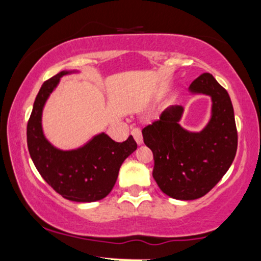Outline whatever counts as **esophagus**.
I'll return each mask as SVG.
<instances>
[{
	"label": "esophagus",
	"instance_id": "esophagus-1",
	"mask_svg": "<svg viewBox=\"0 0 261 261\" xmlns=\"http://www.w3.org/2000/svg\"><path fill=\"white\" fill-rule=\"evenodd\" d=\"M131 134H133L134 139H135V141H136L137 145H142L143 139H142V133H141L140 128H133Z\"/></svg>",
	"mask_w": 261,
	"mask_h": 261
}]
</instances>
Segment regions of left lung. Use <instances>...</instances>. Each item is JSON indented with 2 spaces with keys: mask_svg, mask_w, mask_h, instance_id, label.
Instances as JSON below:
<instances>
[{
  "mask_svg": "<svg viewBox=\"0 0 261 261\" xmlns=\"http://www.w3.org/2000/svg\"><path fill=\"white\" fill-rule=\"evenodd\" d=\"M189 93L211 98V116L202 130L181 126V106L168 107L160 120L142 130L143 142L153 152L152 175L161 190L176 200L207 194L229 169L238 143L232 101L214 76L197 77Z\"/></svg>",
  "mask_w": 261,
  "mask_h": 261,
  "instance_id": "8db88e82",
  "label": "left lung"
}]
</instances>
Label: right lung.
I'll return each instance as SVG.
<instances>
[{"label": "right lung", "instance_id": "1", "mask_svg": "<svg viewBox=\"0 0 261 261\" xmlns=\"http://www.w3.org/2000/svg\"><path fill=\"white\" fill-rule=\"evenodd\" d=\"M80 73L65 70L43 83L27 126V143L35 168L56 193L76 202H94L112 191L124 161L136 151L133 136L119 143L99 133L85 145L61 149L46 139L43 128L44 107L61 77Z\"/></svg>", "mask_w": 261, "mask_h": 261}]
</instances>
